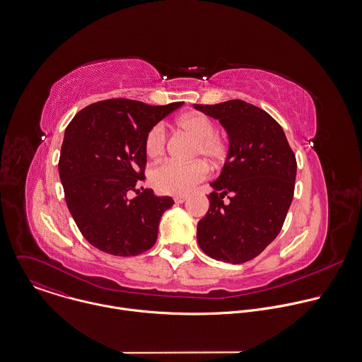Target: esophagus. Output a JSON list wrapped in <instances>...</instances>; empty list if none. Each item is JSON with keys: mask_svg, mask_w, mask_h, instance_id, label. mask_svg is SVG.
<instances>
[{"mask_svg": "<svg viewBox=\"0 0 362 362\" xmlns=\"http://www.w3.org/2000/svg\"><path fill=\"white\" fill-rule=\"evenodd\" d=\"M173 200H175V203L180 204V203H183V202H186V200H187V196H176Z\"/></svg>", "mask_w": 362, "mask_h": 362, "instance_id": "esophagus-1", "label": "esophagus"}]
</instances>
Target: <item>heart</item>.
Returning <instances> with one entry per match:
<instances>
[{"label": "heart", "instance_id": "obj_1", "mask_svg": "<svg viewBox=\"0 0 362 362\" xmlns=\"http://www.w3.org/2000/svg\"><path fill=\"white\" fill-rule=\"evenodd\" d=\"M180 132L194 139L192 156L204 158L211 165H220L228 156V138L216 131L214 121L202 112H186L175 121ZM166 148V132L162 125H153L145 136V152L151 159H158ZM207 177V166L202 160L190 163L165 162L151 173L153 187L162 194L182 196Z\"/></svg>", "mask_w": 362, "mask_h": 362}]
</instances>
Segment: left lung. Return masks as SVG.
I'll return each instance as SVG.
<instances>
[{
	"instance_id": "1",
	"label": "left lung",
	"mask_w": 362,
	"mask_h": 362,
	"mask_svg": "<svg viewBox=\"0 0 362 362\" xmlns=\"http://www.w3.org/2000/svg\"><path fill=\"white\" fill-rule=\"evenodd\" d=\"M193 107L218 119L230 142L224 168L211 183L209 211L197 224V243L213 259L244 264L284 226L295 193L296 156L282 127L259 107L243 100Z\"/></svg>"
}]
</instances>
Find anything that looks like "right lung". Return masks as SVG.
Instances as JSON below:
<instances>
[{
	"label": "right lung",
	"instance_id": "obj_1",
	"mask_svg": "<svg viewBox=\"0 0 362 362\" xmlns=\"http://www.w3.org/2000/svg\"><path fill=\"white\" fill-rule=\"evenodd\" d=\"M182 104L111 98L87 105L67 125L59 158L66 204L83 237L100 251L134 257L156 243L160 217L175 202L136 189L145 179V136Z\"/></svg>",
	"mask_w": 362,
	"mask_h": 362
}]
</instances>
